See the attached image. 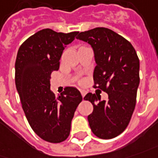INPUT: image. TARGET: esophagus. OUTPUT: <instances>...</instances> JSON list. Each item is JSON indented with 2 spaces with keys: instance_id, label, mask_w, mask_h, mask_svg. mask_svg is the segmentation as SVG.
I'll return each mask as SVG.
<instances>
[{
  "instance_id": "obj_1",
  "label": "esophagus",
  "mask_w": 158,
  "mask_h": 158,
  "mask_svg": "<svg viewBox=\"0 0 158 158\" xmlns=\"http://www.w3.org/2000/svg\"><path fill=\"white\" fill-rule=\"evenodd\" d=\"M80 93H81V95H82V97H85V95L86 94V92L85 91V90H80Z\"/></svg>"
}]
</instances>
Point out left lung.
Instances as JSON below:
<instances>
[{
	"label": "left lung",
	"instance_id": "obj_1",
	"mask_svg": "<svg viewBox=\"0 0 158 158\" xmlns=\"http://www.w3.org/2000/svg\"><path fill=\"white\" fill-rule=\"evenodd\" d=\"M76 38L92 46L97 64L93 87L108 94L107 101L91 93L85 95L84 99L93 106L89 125L98 138H115L128 126L136 106L140 80L138 54L126 39L106 27L81 32Z\"/></svg>",
	"mask_w": 158,
	"mask_h": 158
}]
</instances>
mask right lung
I'll list each match as a JSON object with an SVG mask.
<instances>
[{"label": "right lung", "instance_id": "1", "mask_svg": "<svg viewBox=\"0 0 158 158\" xmlns=\"http://www.w3.org/2000/svg\"><path fill=\"white\" fill-rule=\"evenodd\" d=\"M78 33L40 30L18 50L15 85L21 106L31 128L47 142L57 143L68 138L75 110L82 101L75 87H65L57 98L50 90L51 73L59 70L63 50Z\"/></svg>", "mask_w": 158, "mask_h": 158}]
</instances>
